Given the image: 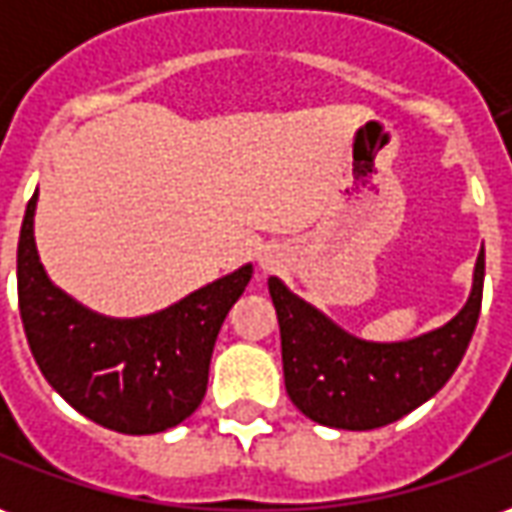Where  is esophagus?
<instances>
[{
	"label": "esophagus",
	"instance_id": "1",
	"mask_svg": "<svg viewBox=\"0 0 512 512\" xmlns=\"http://www.w3.org/2000/svg\"><path fill=\"white\" fill-rule=\"evenodd\" d=\"M273 264H276V262H273V256H264V259H262V267H264V270H270Z\"/></svg>",
	"mask_w": 512,
	"mask_h": 512
}]
</instances>
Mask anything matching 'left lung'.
Masks as SVG:
<instances>
[{
  "instance_id": "left-lung-1",
  "label": "left lung",
  "mask_w": 512,
  "mask_h": 512,
  "mask_svg": "<svg viewBox=\"0 0 512 512\" xmlns=\"http://www.w3.org/2000/svg\"><path fill=\"white\" fill-rule=\"evenodd\" d=\"M482 281L485 250L477 256L468 303L446 326L407 343H365L270 278L292 404L317 424L351 432L379 429L421 407L449 382L471 343Z\"/></svg>"
}]
</instances>
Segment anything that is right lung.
<instances>
[{"instance_id": "1", "label": "right lung", "mask_w": 512, "mask_h": 512, "mask_svg": "<svg viewBox=\"0 0 512 512\" xmlns=\"http://www.w3.org/2000/svg\"><path fill=\"white\" fill-rule=\"evenodd\" d=\"M30 197L21 222L19 312L38 368L80 415L122 435H155L186 421L209 384L211 351L253 267L186 295L155 315L111 320L72 301L38 262Z\"/></svg>"}]
</instances>
